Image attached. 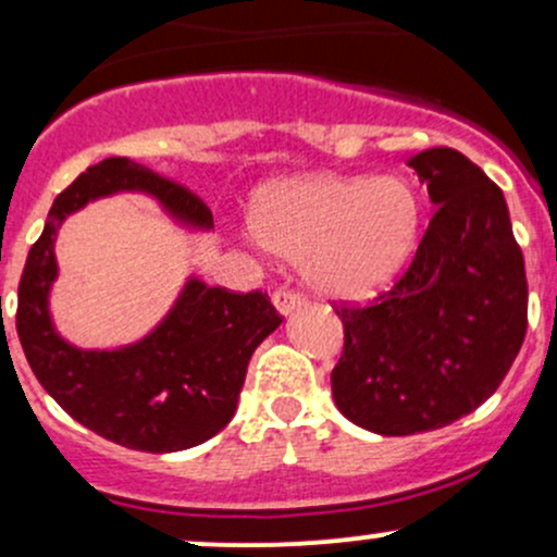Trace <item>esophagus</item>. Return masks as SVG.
<instances>
[{
  "label": "esophagus",
  "mask_w": 557,
  "mask_h": 557,
  "mask_svg": "<svg viewBox=\"0 0 557 557\" xmlns=\"http://www.w3.org/2000/svg\"><path fill=\"white\" fill-rule=\"evenodd\" d=\"M272 304H274V309H277L280 317H287L304 306V298L296 296V293H290V290H277L272 296Z\"/></svg>",
  "instance_id": "1"
}]
</instances>
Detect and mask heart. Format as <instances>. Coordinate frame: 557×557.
I'll use <instances>...</instances> for the list:
<instances>
[{
  "label": "heart",
  "mask_w": 557,
  "mask_h": 557,
  "mask_svg": "<svg viewBox=\"0 0 557 557\" xmlns=\"http://www.w3.org/2000/svg\"><path fill=\"white\" fill-rule=\"evenodd\" d=\"M248 222L259 246L300 264L317 293L363 300L395 283L413 259L424 207L398 175H306L261 188Z\"/></svg>",
  "instance_id": "obj_1"
}]
</instances>
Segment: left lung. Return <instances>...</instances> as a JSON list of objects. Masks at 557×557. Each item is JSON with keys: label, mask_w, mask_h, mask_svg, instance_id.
<instances>
[{"label": "left lung", "mask_w": 557, "mask_h": 557, "mask_svg": "<svg viewBox=\"0 0 557 557\" xmlns=\"http://www.w3.org/2000/svg\"><path fill=\"white\" fill-rule=\"evenodd\" d=\"M434 216L393 290L337 309L345 345L332 398L385 437L440 430L500 387L527 335V272L503 190L461 151L408 159Z\"/></svg>", "instance_id": "8db88e82"}]
</instances>
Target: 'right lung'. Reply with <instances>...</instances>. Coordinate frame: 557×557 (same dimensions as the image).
Returning <instances> with one entry per match:
<instances>
[{
  "instance_id": "right-lung-1",
  "label": "right lung",
  "mask_w": 557,
  "mask_h": 557,
  "mask_svg": "<svg viewBox=\"0 0 557 557\" xmlns=\"http://www.w3.org/2000/svg\"><path fill=\"white\" fill-rule=\"evenodd\" d=\"M117 194L154 198L188 233H209L212 212L181 185L127 157L88 168L54 198L17 287V337L36 380L78 424L146 453L207 443L235 417L253 350L283 324L261 293H227L188 274L170 311L138 341L78 348L54 327L49 296L60 267L54 243L70 214Z\"/></svg>"
}]
</instances>
